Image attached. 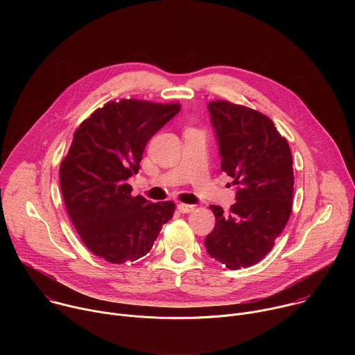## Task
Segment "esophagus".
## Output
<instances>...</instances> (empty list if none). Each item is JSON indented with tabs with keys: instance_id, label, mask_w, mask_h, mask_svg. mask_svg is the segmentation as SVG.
Masks as SVG:
<instances>
[{
	"instance_id": "34e87169",
	"label": "esophagus",
	"mask_w": 355,
	"mask_h": 355,
	"mask_svg": "<svg viewBox=\"0 0 355 355\" xmlns=\"http://www.w3.org/2000/svg\"><path fill=\"white\" fill-rule=\"evenodd\" d=\"M195 207L193 205H188V204H180L178 205V211L181 214H189V212H193Z\"/></svg>"
}]
</instances>
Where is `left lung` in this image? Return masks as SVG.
<instances>
[{"instance_id": "8db88e82", "label": "left lung", "mask_w": 355, "mask_h": 355, "mask_svg": "<svg viewBox=\"0 0 355 355\" xmlns=\"http://www.w3.org/2000/svg\"><path fill=\"white\" fill-rule=\"evenodd\" d=\"M222 157L220 168L237 185L236 202L225 212L211 205L215 229L208 254L229 270L260 263L274 247L292 212L291 148L264 114L229 101L208 104Z\"/></svg>"}]
</instances>
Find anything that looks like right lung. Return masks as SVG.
Returning a JSON list of instances; mask_svg holds the SVG:
<instances>
[{"instance_id": "add662e5", "label": "right lung", "mask_w": 355, "mask_h": 355, "mask_svg": "<svg viewBox=\"0 0 355 355\" xmlns=\"http://www.w3.org/2000/svg\"><path fill=\"white\" fill-rule=\"evenodd\" d=\"M180 108L177 103L111 101L73 136L60 164L64 205L85 247L108 263L146 256L174 215L171 200L151 204L141 195L132 196L128 178L137 174L147 141Z\"/></svg>"}]
</instances>
